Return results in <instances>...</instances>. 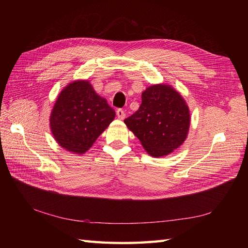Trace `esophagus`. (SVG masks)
Listing matches in <instances>:
<instances>
[{
  "label": "esophagus",
  "instance_id": "obj_1",
  "mask_svg": "<svg viewBox=\"0 0 248 248\" xmlns=\"http://www.w3.org/2000/svg\"><path fill=\"white\" fill-rule=\"evenodd\" d=\"M116 112H117V117H118L120 120H123V119H125L126 114H125V111H124L122 108H118Z\"/></svg>",
  "mask_w": 248,
  "mask_h": 248
}]
</instances>
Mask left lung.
<instances>
[{
    "instance_id": "obj_1",
    "label": "left lung",
    "mask_w": 248,
    "mask_h": 248,
    "mask_svg": "<svg viewBox=\"0 0 248 248\" xmlns=\"http://www.w3.org/2000/svg\"><path fill=\"white\" fill-rule=\"evenodd\" d=\"M189 109L182 96L167 85H154L141 94L140 108L124 120L154 157L170 154L183 144L189 129Z\"/></svg>"
}]
</instances>
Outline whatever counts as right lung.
<instances>
[{
  "label": "right lung",
  "mask_w": 248,
  "mask_h": 248,
  "mask_svg": "<svg viewBox=\"0 0 248 248\" xmlns=\"http://www.w3.org/2000/svg\"><path fill=\"white\" fill-rule=\"evenodd\" d=\"M104 98L87 80L74 81L60 93L50 116V128L58 144L82 154L91 148L115 118Z\"/></svg>",
  "instance_id": "obj_1"
}]
</instances>
